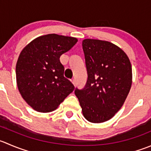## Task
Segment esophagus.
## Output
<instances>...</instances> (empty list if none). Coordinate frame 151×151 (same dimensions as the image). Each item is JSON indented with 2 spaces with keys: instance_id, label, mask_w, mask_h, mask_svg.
Instances as JSON below:
<instances>
[{
  "instance_id": "obj_1",
  "label": "esophagus",
  "mask_w": 151,
  "mask_h": 151,
  "mask_svg": "<svg viewBox=\"0 0 151 151\" xmlns=\"http://www.w3.org/2000/svg\"><path fill=\"white\" fill-rule=\"evenodd\" d=\"M71 83H73L74 85H75V79H72V80H71Z\"/></svg>"
}]
</instances>
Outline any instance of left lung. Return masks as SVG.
Instances as JSON below:
<instances>
[{
	"mask_svg": "<svg viewBox=\"0 0 151 151\" xmlns=\"http://www.w3.org/2000/svg\"><path fill=\"white\" fill-rule=\"evenodd\" d=\"M88 80L76 88L84 117L93 123L109 120L125 102L132 83V68L126 54L110 42L83 41Z\"/></svg>",
	"mask_w": 151,
	"mask_h": 151,
	"instance_id": "obj_1",
	"label": "left lung"
}]
</instances>
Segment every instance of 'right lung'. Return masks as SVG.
<instances>
[{"label": "right lung", "mask_w": 151, "mask_h": 151, "mask_svg": "<svg viewBox=\"0 0 151 151\" xmlns=\"http://www.w3.org/2000/svg\"><path fill=\"white\" fill-rule=\"evenodd\" d=\"M77 42L75 37L49 34L32 40L20 52L16 65L17 87L35 111H54L74 91V85L64 77L60 58Z\"/></svg>", "instance_id": "right-lung-1"}]
</instances>
